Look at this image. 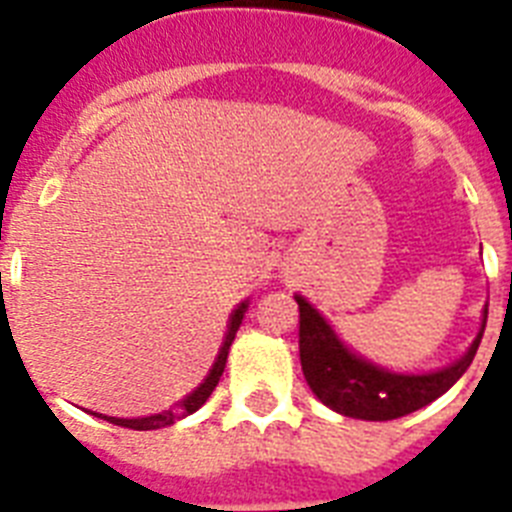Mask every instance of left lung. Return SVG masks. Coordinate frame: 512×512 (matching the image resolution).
I'll list each match as a JSON object with an SVG mask.
<instances>
[{
    "instance_id": "8db88e82",
    "label": "left lung",
    "mask_w": 512,
    "mask_h": 512,
    "mask_svg": "<svg viewBox=\"0 0 512 512\" xmlns=\"http://www.w3.org/2000/svg\"><path fill=\"white\" fill-rule=\"evenodd\" d=\"M300 305V361L310 390L330 410L361 420H395L425 408L428 402L451 390L467 372L485 333L487 310L469 351L446 369L431 374H395L361 359L341 343L336 330L302 295Z\"/></svg>"
}]
</instances>
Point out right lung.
<instances>
[{
  "instance_id": "1",
  "label": "right lung",
  "mask_w": 512,
  "mask_h": 512,
  "mask_svg": "<svg viewBox=\"0 0 512 512\" xmlns=\"http://www.w3.org/2000/svg\"><path fill=\"white\" fill-rule=\"evenodd\" d=\"M246 310H248V300H243L241 305H238L233 312H230L228 333H225L223 346H220V351H217V359H215V364H212L210 374H207L205 382H202L200 387H197V390L192 392V395H187L182 402H179V408H169V410H164V413L148 415V418H107V415H97V413H94V415H97V418H104V420H107V423L122 425V428H133V431H156V428H166V425H174L176 420L187 418V415H192L194 410H200L202 405H205V402H207V397L212 395V390H215V387H217L220 377H223L225 361H228L230 343H233L235 333H238V328H241L243 315H246Z\"/></svg>"
}]
</instances>
